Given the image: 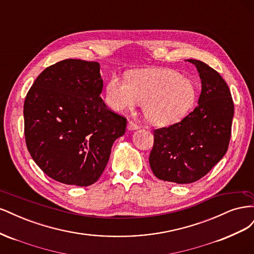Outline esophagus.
<instances>
[{
  "instance_id": "34e87169",
  "label": "esophagus",
  "mask_w": 254,
  "mask_h": 254,
  "mask_svg": "<svg viewBox=\"0 0 254 254\" xmlns=\"http://www.w3.org/2000/svg\"><path fill=\"white\" fill-rule=\"evenodd\" d=\"M140 128V126L139 125H136V124H134L133 122H128V124H127V129L128 130H136V129H139Z\"/></svg>"
}]
</instances>
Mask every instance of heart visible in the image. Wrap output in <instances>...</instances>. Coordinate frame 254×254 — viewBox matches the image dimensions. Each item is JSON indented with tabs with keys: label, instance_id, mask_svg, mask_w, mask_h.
Here are the masks:
<instances>
[{
	"label": "heart",
	"instance_id": "1",
	"mask_svg": "<svg viewBox=\"0 0 254 254\" xmlns=\"http://www.w3.org/2000/svg\"><path fill=\"white\" fill-rule=\"evenodd\" d=\"M105 98L119 112L143 104L145 119L153 126L164 127L187 117L195 105L197 87L170 68H148L131 73L128 81L113 75L106 83Z\"/></svg>",
	"mask_w": 254,
	"mask_h": 254
}]
</instances>
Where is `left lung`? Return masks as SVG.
<instances>
[{"instance_id": "8db88e82", "label": "left lung", "mask_w": 254, "mask_h": 254, "mask_svg": "<svg viewBox=\"0 0 254 254\" xmlns=\"http://www.w3.org/2000/svg\"><path fill=\"white\" fill-rule=\"evenodd\" d=\"M201 79L198 106L180 123L155 130L149 165L157 178L179 184L202 178L228 150L234 115L231 92L200 60L188 59Z\"/></svg>"}]
</instances>
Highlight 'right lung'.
Here are the masks:
<instances>
[{"label":"right lung","mask_w":254,"mask_h":254,"mask_svg":"<svg viewBox=\"0 0 254 254\" xmlns=\"http://www.w3.org/2000/svg\"><path fill=\"white\" fill-rule=\"evenodd\" d=\"M98 63L65 59L38 76L24 102L27 149L44 174L58 182L88 187L98 180L111 147L125 133L126 119L99 97Z\"/></svg>","instance_id":"add662e5"}]
</instances>
